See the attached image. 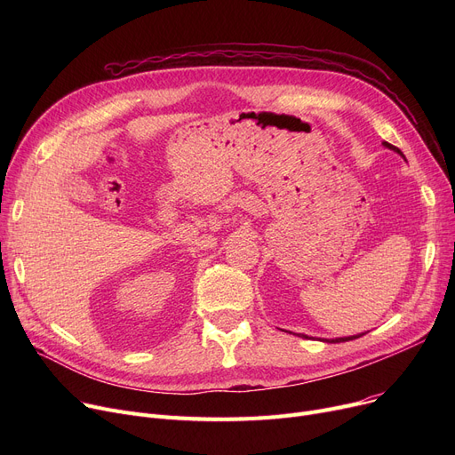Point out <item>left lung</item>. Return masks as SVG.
<instances>
[{
	"label": "left lung",
	"mask_w": 455,
	"mask_h": 455,
	"mask_svg": "<svg viewBox=\"0 0 455 455\" xmlns=\"http://www.w3.org/2000/svg\"><path fill=\"white\" fill-rule=\"evenodd\" d=\"M384 148H387V149H391V151H395V153H398L403 160H405V156H403V153L398 149V148H395V146H391V143H387V141H384ZM362 336H365V333H355V336H347V338H336V339H323L324 343H345V341H352V339H357V338H362ZM299 338H306L307 339V336H300L299 333Z\"/></svg>",
	"instance_id": "1"
}]
</instances>
